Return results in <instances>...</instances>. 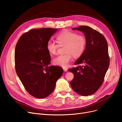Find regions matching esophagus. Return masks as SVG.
Segmentation results:
<instances>
[{
    "label": "esophagus",
    "mask_w": 122,
    "mask_h": 122,
    "mask_svg": "<svg viewBox=\"0 0 122 122\" xmlns=\"http://www.w3.org/2000/svg\"><path fill=\"white\" fill-rule=\"evenodd\" d=\"M63 71H67V69L66 68L63 67Z\"/></svg>",
    "instance_id": "34e87169"
}]
</instances>
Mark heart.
<instances>
[{"instance_id":"1","label":"heart","mask_w":122,"mask_h":122,"mask_svg":"<svg viewBox=\"0 0 122 122\" xmlns=\"http://www.w3.org/2000/svg\"><path fill=\"white\" fill-rule=\"evenodd\" d=\"M56 40L59 45L52 40L47 42L46 48L51 55H56L60 46L65 45V54L55 57L53 62L56 66L66 67L71 60L72 56L78 57L82 55L85 49L86 40L82 35L70 30L62 31L57 36Z\"/></svg>"}]
</instances>
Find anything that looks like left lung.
I'll list each match as a JSON object with an SVG mask.
<instances>
[{
	"label": "left lung",
	"mask_w": 122,
	"mask_h": 122,
	"mask_svg": "<svg viewBox=\"0 0 122 122\" xmlns=\"http://www.w3.org/2000/svg\"><path fill=\"white\" fill-rule=\"evenodd\" d=\"M83 32L85 50L74 65H82L68 69L74 77L71 82L73 90L84 96L95 93L102 84L110 63L108 44L102 34L87 26L72 28Z\"/></svg>",
	"instance_id": "8db88e82"
}]
</instances>
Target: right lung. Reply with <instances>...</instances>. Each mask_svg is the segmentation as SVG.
I'll return each mask as SVG.
<instances>
[{
  "label": "right lung",
  "instance_id": "right-lung-1",
  "mask_svg": "<svg viewBox=\"0 0 122 122\" xmlns=\"http://www.w3.org/2000/svg\"><path fill=\"white\" fill-rule=\"evenodd\" d=\"M57 29H34L23 34L15 50V70L26 91L42 99L55 89L63 73L57 66H49L51 56L46 46Z\"/></svg>",
  "mask_w": 122,
  "mask_h": 122
}]
</instances>
